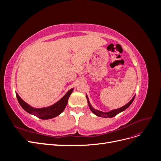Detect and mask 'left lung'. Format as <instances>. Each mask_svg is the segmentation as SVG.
I'll return each mask as SVG.
<instances>
[{"mask_svg": "<svg viewBox=\"0 0 161 161\" xmlns=\"http://www.w3.org/2000/svg\"><path fill=\"white\" fill-rule=\"evenodd\" d=\"M86 99H87V101H88L89 106V108H90V109L92 111V113H93L94 114H95L96 115L99 116V117H102V118H113V117H114L116 115H118V114H119L120 112L123 111H124V110H125L126 109H127L128 107L131 104V103H132V102H133V101H134V99L135 98V96L133 97L132 99H131V101L129 102V103H128L127 104L125 105L124 106L121 107V108H120L119 109H114V110L110 111L109 112H103V111H98V110L95 109L93 108H92L91 105L90 104L89 99H88V97L86 95Z\"/></svg>", "mask_w": 161, "mask_h": 161, "instance_id": "left-lung-1", "label": "left lung"}]
</instances>
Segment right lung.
<instances>
[{
  "instance_id": "1",
  "label": "right lung",
  "mask_w": 161,
  "mask_h": 161,
  "mask_svg": "<svg viewBox=\"0 0 161 161\" xmlns=\"http://www.w3.org/2000/svg\"><path fill=\"white\" fill-rule=\"evenodd\" d=\"M73 89H71L70 90L68 91L66 95L55 104L44 108H33L30 105L26 103L25 102L19 97L17 92H16V96L19 103L20 104V105L22 107V108L24 110H25L29 114L36 115L37 118L42 119H48L53 118H55V117L59 115L64 110L68 103V100H69V97L72 92Z\"/></svg>"
}]
</instances>
